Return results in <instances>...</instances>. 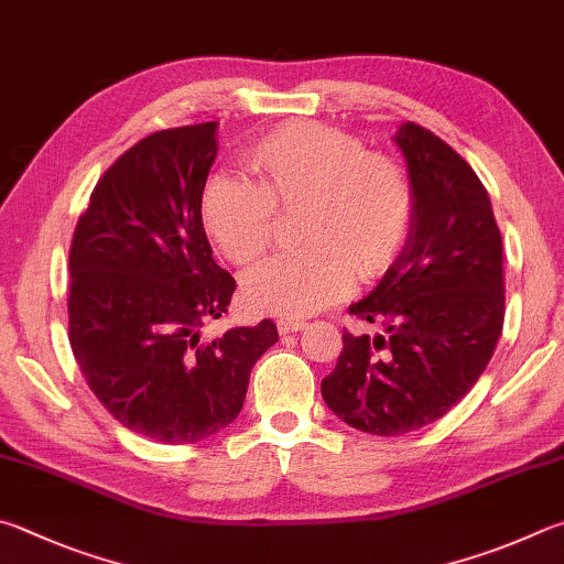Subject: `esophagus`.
I'll return each instance as SVG.
<instances>
[{
	"label": "esophagus",
	"mask_w": 564,
	"mask_h": 564,
	"mask_svg": "<svg viewBox=\"0 0 564 564\" xmlns=\"http://www.w3.org/2000/svg\"><path fill=\"white\" fill-rule=\"evenodd\" d=\"M303 327H305L303 321H291V317H281V321H279V333L281 335L299 333V330H303Z\"/></svg>",
	"instance_id": "34e87169"
}]
</instances>
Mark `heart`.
<instances>
[{"instance_id":"b5f03b06","label":"heart","mask_w":564,"mask_h":564,"mask_svg":"<svg viewBox=\"0 0 564 564\" xmlns=\"http://www.w3.org/2000/svg\"><path fill=\"white\" fill-rule=\"evenodd\" d=\"M256 184L212 175L199 197L204 229L229 261L247 265L271 247L279 212L303 209V249L273 256L247 275L253 311L299 321L340 301L355 273L377 279L402 251L414 194L394 160L323 122H285L253 142Z\"/></svg>"}]
</instances>
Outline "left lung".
<instances>
[{"label": "left lung", "mask_w": 564, "mask_h": 564, "mask_svg": "<svg viewBox=\"0 0 564 564\" xmlns=\"http://www.w3.org/2000/svg\"><path fill=\"white\" fill-rule=\"evenodd\" d=\"M402 148L414 219L380 285L352 303L384 335L343 333L325 377V404L377 436L416 432L468 394L494 357L506 317L503 239L488 192L442 138L404 122Z\"/></svg>", "instance_id": "obj_1"}]
</instances>
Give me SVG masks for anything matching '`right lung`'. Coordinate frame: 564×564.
<instances>
[{
	"instance_id": "obj_1",
	"label": "right lung",
	"mask_w": 564,
	"mask_h": 564,
	"mask_svg": "<svg viewBox=\"0 0 564 564\" xmlns=\"http://www.w3.org/2000/svg\"><path fill=\"white\" fill-rule=\"evenodd\" d=\"M217 126L152 132L90 192L68 251V340L98 402L160 444H194L239 416L275 323L202 340L237 281L212 259L199 197Z\"/></svg>"
}]
</instances>
